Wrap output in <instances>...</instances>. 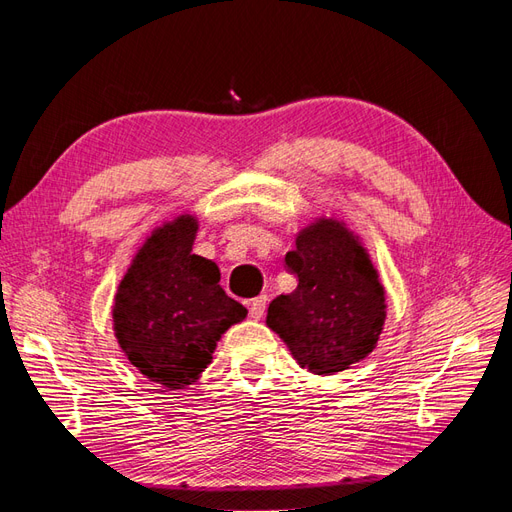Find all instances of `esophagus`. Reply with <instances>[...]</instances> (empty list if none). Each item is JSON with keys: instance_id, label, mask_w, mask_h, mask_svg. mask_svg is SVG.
<instances>
[{"instance_id": "34e87169", "label": "esophagus", "mask_w": 512, "mask_h": 512, "mask_svg": "<svg viewBox=\"0 0 512 512\" xmlns=\"http://www.w3.org/2000/svg\"><path fill=\"white\" fill-rule=\"evenodd\" d=\"M247 307H250V316H252L254 320H260V318H262V314H265L267 297H265V294H260V297L247 301Z\"/></svg>"}]
</instances>
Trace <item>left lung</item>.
Returning <instances> with one entry per match:
<instances>
[{"label":"left lung","mask_w":512,"mask_h":512,"mask_svg":"<svg viewBox=\"0 0 512 512\" xmlns=\"http://www.w3.org/2000/svg\"><path fill=\"white\" fill-rule=\"evenodd\" d=\"M286 254L297 288L269 305L267 324L303 369L333 376L376 348L386 320L378 269L346 222L320 215Z\"/></svg>","instance_id":"1"}]
</instances>
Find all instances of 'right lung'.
<instances>
[{
  "label": "right lung",
  "mask_w": 512,
  "mask_h": 512,
  "mask_svg": "<svg viewBox=\"0 0 512 512\" xmlns=\"http://www.w3.org/2000/svg\"><path fill=\"white\" fill-rule=\"evenodd\" d=\"M198 218L181 213L138 247L117 286L113 331L128 361L166 389L194 384L220 337L247 309L220 286L213 260L192 254Z\"/></svg>",
  "instance_id": "right-lung-1"
}]
</instances>
